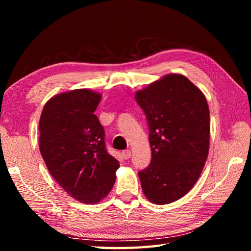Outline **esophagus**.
<instances>
[{"instance_id":"34e87169","label":"esophagus","mask_w":251,"mask_h":251,"mask_svg":"<svg viewBox=\"0 0 251 251\" xmlns=\"http://www.w3.org/2000/svg\"><path fill=\"white\" fill-rule=\"evenodd\" d=\"M122 156L124 157L125 159H128V158H130V156H131V152H130L129 150L123 151V152H122Z\"/></svg>"}]
</instances>
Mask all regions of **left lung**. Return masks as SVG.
<instances>
[{
  "mask_svg": "<svg viewBox=\"0 0 251 251\" xmlns=\"http://www.w3.org/2000/svg\"><path fill=\"white\" fill-rule=\"evenodd\" d=\"M147 115L152 159L138 173L153 204L166 205L193 188L209 152V108L201 90L182 74H167L138 90Z\"/></svg>",
  "mask_w": 251,
  "mask_h": 251,
  "instance_id": "1",
  "label": "left lung"
}]
</instances>
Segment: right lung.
Wrapping results in <instances>:
<instances>
[{
	"label": "right lung",
	"instance_id": "add662e5",
	"mask_svg": "<svg viewBox=\"0 0 251 251\" xmlns=\"http://www.w3.org/2000/svg\"><path fill=\"white\" fill-rule=\"evenodd\" d=\"M101 95L74 89L50 98L42 111L41 155L57 183L76 201L97 204L110 193L120 163L106 152L104 129L94 112Z\"/></svg>",
	"mask_w": 251,
	"mask_h": 251
}]
</instances>
